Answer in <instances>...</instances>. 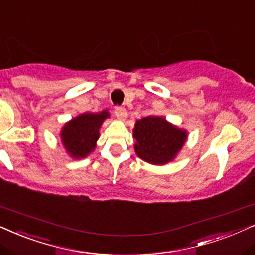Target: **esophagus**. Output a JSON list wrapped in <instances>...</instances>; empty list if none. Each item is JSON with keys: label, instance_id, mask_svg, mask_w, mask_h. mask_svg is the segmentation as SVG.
<instances>
[{"label": "esophagus", "instance_id": "obj_1", "mask_svg": "<svg viewBox=\"0 0 255 255\" xmlns=\"http://www.w3.org/2000/svg\"><path fill=\"white\" fill-rule=\"evenodd\" d=\"M114 115L119 119V120L124 121L125 119L127 118V112H126L125 108H122V107H115L114 108Z\"/></svg>", "mask_w": 255, "mask_h": 255}]
</instances>
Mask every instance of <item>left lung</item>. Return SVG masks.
Returning a JSON list of instances; mask_svg holds the SVG:
<instances>
[{"mask_svg":"<svg viewBox=\"0 0 255 255\" xmlns=\"http://www.w3.org/2000/svg\"><path fill=\"white\" fill-rule=\"evenodd\" d=\"M134 150L143 161L163 165L174 161L188 140V131L159 115L136 120L133 129Z\"/></svg>","mask_w":255,"mask_h":255,"instance_id":"1","label":"left lung"}]
</instances>
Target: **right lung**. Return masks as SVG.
<instances>
[{"label":"right lung","mask_w":255,"mask_h":255,"mask_svg":"<svg viewBox=\"0 0 255 255\" xmlns=\"http://www.w3.org/2000/svg\"><path fill=\"white\" fill-rule=\"evenodd\" d=\"M110 117L107 110L99 113L85 112L65 122L59 136L67 154L74 159H80L93 152L100 137L101 126Z\"/></svg>","instance_id":"right-lung-1"}]
</instances>
